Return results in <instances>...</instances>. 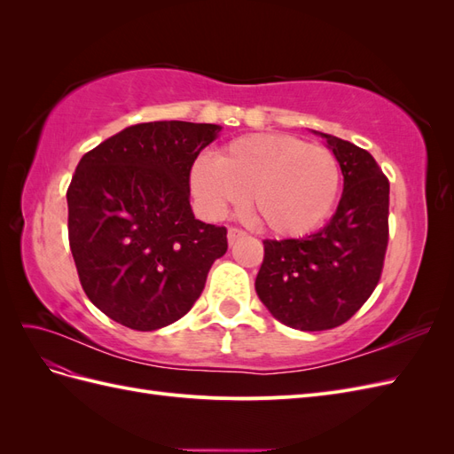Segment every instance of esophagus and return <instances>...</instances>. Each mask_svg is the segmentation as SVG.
Segmentation results:
<instances>
[{"mask_svg": "<svg viewBox=\"0 0 454 454\" xmlns=\"http://www.w3.org/2000/svg\"><path fill=\"white\" fill-rule=\"evenodd\" d=\"M244 235H246V232L242 229H237V227H229V231H227V239H229L231 244L235 242L239 237H244Z\"/></svg>", "mask_w": 454, "mask_h": 454, "instance_id": "obj_1", "label": "esophagus"}]
</instances>
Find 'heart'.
Listing matches in <instances>:
<instances>
[{"instance_id":"heart-1","label":"heart","mask_w":454,"mask_h":454,"mask_svg":"<svg viewBox=\"0 0 454 454\" xmlns=\"http://www.w3.org/2000/svg\"><path fill=\"white\" fill-rule=\"evenodd\" d=\"M191 187L210 217L252 202L257 219L280 237L314 231L333 210L340 167L335 153L286 134H252L232 140L217 159L200 155Z\"/></svg>"}]
</instances>
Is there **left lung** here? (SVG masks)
<instances>
[{"instance_id": "obj_1", "label": "left lung", "mask_w": 454, "mask_h": 454, "mask_svg": "<svg viewBox=\"0 0 454 454\" xmlns=\"http://www.w3.org/2000/svg\"><path fill=\"white\" fill-rule=\"evenodd\" d=\"M322 138L345 177L337 212L305 239L263 240L255 278L274 318L301 332L350 320L377 287L388 246V177L365 149L332 134Z\"/></svg>"}]
</instances>
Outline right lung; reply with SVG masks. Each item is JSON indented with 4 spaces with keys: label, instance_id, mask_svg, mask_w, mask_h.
Here are the masks:
<instances>
[{
    "label": "right lung",
    "instance_id": "1",
    "mask_svg": "<svg viewBox=\"0 0 454 454\" xmlns=\"http://www.w3.org/2000/svg\"><path fill=\"white\" fill-rule=\"evenodd\" d=\"M222 127L155 121L90 149L67 187L81 286L109 318L153 332L185 316L227 252V229L195 219L189 176Z\"/></svg>",
    "mask_w": 454,
    "mask_h": 454
}]
</instances>
